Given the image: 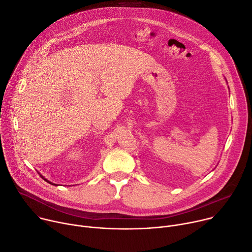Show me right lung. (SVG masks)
I'll use <instances>...</instances> for the list:
<instances>
[{"label":"right lung","mask_w":252,"mask_h":252,"mask_svg":"<svg viewBox=\"0 0 252 252\" xmlns=\"http://www.w3.org/2000/svg\"><path fill=\"white\" fill-rule=\"evenodd\" d=\"M41 177H42V178H43V179H44V180H45V181H46V182H47V183H49V184H51V185H56V184H53V183H51V182H50V181H48V180H47V179H45V178H44V177H43V176H41ZM56 186H57V185H56Z\"/></svg>","instance_id":"add662e5"}]
</instances>
